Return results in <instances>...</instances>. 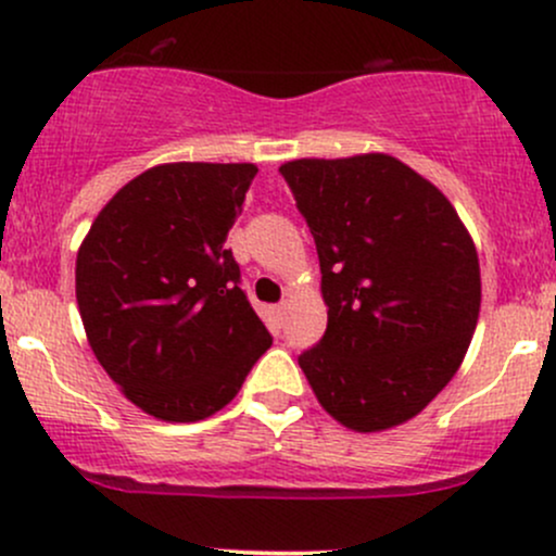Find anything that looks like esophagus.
Listing matches in <instances>:
<instances>
[{"instance_id": "esophagus-1", "label": "esophagus", "mask_w": 556, "mask_h": 556, "mask_svg": "<svg viewBox=\"0 0 556 556\" xmlns=\"http://www.w3.org/2000/svg\"><path fill=\"white\" fill-rule=\"evenodd\" d=\"M285 314H288V303H277V306H274V316H277V319L279 321H282L285 319Z\"/></svg>"}]
</instances>
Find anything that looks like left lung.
<instances>
[{
  "instance_id": "left-lung-1",
  "label": "left lung",
  "mask_w": 556,
  "mask_h": 556,
  "mask_svg": "<svg viewBox=\"0 0 556 556\" xmlns=\"http://www.w3.org/2000/svg\"><path fill=\"white\" fill-rule=\"evenodd\" d=\"M314 235L327 332L298 356L329 417L380 432L448 386L480 314L478 250L435 185L386 152L279 166Z\"/></svg>"
}]
</instances>
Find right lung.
<instances>
[{
	"instance_id": "obj_1",
	"label": "right lung",
	"mask_w": 556,
	"mask_h": 556,
	"mask_svg": "<svg viewBox=\"0 0 556 556\" xmlns=\"http://www.w3.org/2000/svg\"><path fill=\"white\" fill-rule=\"evenodd\" d=\"M258 168L163 163L110 198L76 258L97 362L163 422H198L240 393L271 334L224 248Z\"/></svg>"
}]
</instances>
